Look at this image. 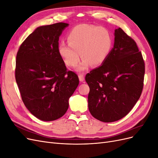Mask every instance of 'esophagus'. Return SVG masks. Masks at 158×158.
<instances>
[{
    "label": "esophagus",
    "mask_w": 158,
    "mask_h": 158,
    "mask_svg": "<svg viewBox=\"0 0 158 158\" xmlns=\"http://www.w3.org/2000/svg\"><path fill=\"white\" fill-rule=\"evenodd\" d=\"M78 78H79V80L80 81V82H83V81L84 80V74H80L78 76Z\"/></svg>",
    "instance_id": "1"
}]
</instances>
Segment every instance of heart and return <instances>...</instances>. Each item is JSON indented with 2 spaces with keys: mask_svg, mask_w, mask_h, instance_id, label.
<instances>
[{
  "mask_svg": "<svg viewBox=\"0 0 158 158\" xmlns=\"http://www.w3.org/2000/svg\"><path fill=\"white\" fill-rule=\"evenodd\" d=\"M69 44L62 41L58 52L64 64L73 67L82 60L76 68L82 72L87 70L91 64L98 66L107 59L113 47V37L104 27L82 23L74 27L68 33Z\"/></svg>",
  "mask_w": 158,
  "mask_h": 158,
  "instance_id": "heart-1",
  "label": "heart"
}]
</instances>
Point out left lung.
I'll return each mask as SVG.
<instances>
[{"label":"left lung","instance_id":"1","mask_svg":"<svg viewBox=\"0 0 158 158\" xmlns=\"http://www.w3.org/2000/svg\"><path fill=\"white\" fill-rule=\"evenodd\" d=\"M144 73V61L136 43L121 27L115 30L107 59L85 75L92 115L105 123L126 116L140 97Z\"/></svg>","mask_w":158,"mask_h":158}]
</instances>
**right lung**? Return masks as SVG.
Masks as SVG:
<instances>
[{
    "label": "right lung",
    "instance_id": "1",
    "mask_svg": "<svg viewBox=\"0 0 158 158\" xmlns=\"http://www.w3.org/2000/svg\"><path fill=\"white\" fill-rule=\"evenodd\" d=\"M69 23L37 27L20 46L15 78L22 99L35 117L44 121L63 117L79 79L67 70L58 52L59 39Z\"/></svg>",
    "mask_w": 158,
    "mask_h": 158
}]
</instances>
